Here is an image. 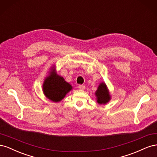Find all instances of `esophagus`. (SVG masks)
Returning a JSON list of instances; mask_svg holds the SVG:
<instances>
[{
  "label": "esophagus",
  "instance_id": "1",
  "mask_svg": "<svg viewBox=\"0 0 157 157\" xmlns=\"http://www.w3.org/2000/svg\"><path fill=\"white\" fill-rule=\"evenodd\" d=\"M78 88H79V89H80V90H84L85 89V88H86V87H85L84 85H79V86H78Z\"/></svg>",
  "mask_w": 157,
  "mask_h": 157
}]
</instances>
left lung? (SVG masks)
Returning <instances> with one entry per match:
<instances>
[{
	"instance_id": "left-lung-1",
	"label": "left lung",
	"mask_w": 157,
	"mask_h": 157,
	"mask_svg": "<svg viewBox=\"0 0 157 157\" xmlns=\"http://www.w3.org/2000/svg\"><path fill=\"white\" fill-rule=\"evenodd\" d=\"M95 95L96 96L97 102L99 104H106L111 99V96L109 94V92L107 89L105 83L101 82L99 84V86L95 92Z\"/></svg>"
}]
</instances>
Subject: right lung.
Instances as JSON below:
<instances>
[{
  "instance_id": "obj_1",
  "label": "right lung",
  "mask_w": 157,
  "mask_h": 157,
  "mask_svg": "<svg viewBox=\"0 0 157 157\" xmlns=\"http://www.w3.org/2000/svg\"><path fill=\"white\" fill-rule=\"evenodd\" d=\"M71 90L72 86L66 82L62 77L57 75L55 67H52L42 85L45 96L52 101L59 102Z\"/></svg>"
}]
</instances>
